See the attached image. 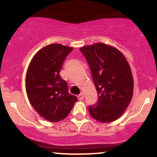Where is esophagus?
<instances>
[{
  "label": "esophagus",
  "instance_id": "obj_1",
  "mask_svg": "<svg viewBox=\"0 0 157 157\" xmlns=\"http://www.w3.org/2000/svg\"><path fill=\"white\" fill-rule=\"evenodd\" d=\"M78 100H82V99H84V94H80L79 95H78Z\"/></svg>",
  "mask_w": 157,
  "mask_h": 157
}]
</instances>
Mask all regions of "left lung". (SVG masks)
Returning a JSON list of instances; mask_svg holds the SVG:
<instances>
[{
  "instance_id": "obj_1",
  "label": "left lung",
  "mask_w": 157,
  "mask_h": 157,
  "mask_svg": "<svg viewBox=\"0 0 157 157\" xmlns=\"http://www.w3.org/2000/svg\"><path fill=\"white\" fill-rule=\"evenodd\" d=\"M90 67L98 100L88 106L93 118L102 123L118 119L132 97L133 78L127 60L121 52L103 44L80 48Z\"/></svg>"
}]
</instances>
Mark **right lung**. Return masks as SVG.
<instances>
[{
  "instance_id": "obj_1",
  "label": "right lung",
  "mask_w": 157,
  "mask_h": 157,
  "mask_svg": "<svg viewBox=\"0 0 157 157\" xmlns=\"http://www.w3.org/2000/svg\"><path fill=\"white\" fill-rule=\"evenodd\" d=\"M73 48L51 44L40 50L30 63L26 74V91L36 112L50 122L67 117L78 100L69 94L66 81L60 77L63 61Z\"/></svg>"
}]
</instances>
